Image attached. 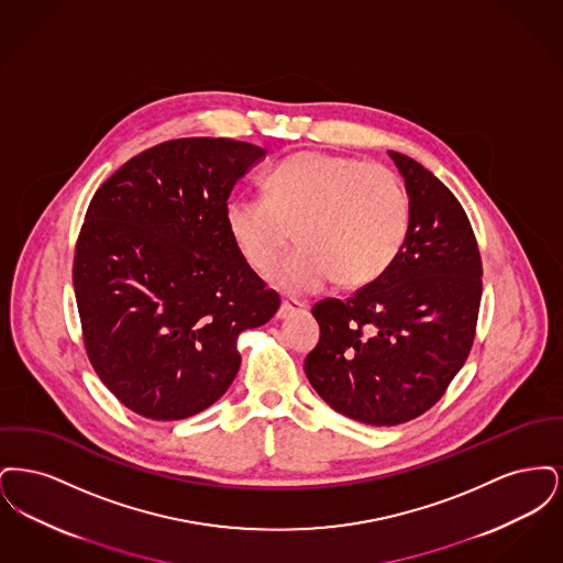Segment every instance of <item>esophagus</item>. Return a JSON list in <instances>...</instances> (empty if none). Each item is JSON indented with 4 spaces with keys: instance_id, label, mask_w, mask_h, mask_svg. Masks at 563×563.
<instances>
[{
    "instance_id": "1",
    "label": "esophagus",
    "mask_w": 563,
    "mask_h": 563,
    "mask_svg": "<svg viewBox=\"0 0 563 563\" xmlns=\"http://www.w3.org/2000/svg\"><path fill=\"white\" fill-rule=\"evenodd\" d=\"M303 308V303L301 301H295V299H285L283 303H280V308H278V319H287L289 314H294V312H299Z\"/></svg>"
}]
</instances>
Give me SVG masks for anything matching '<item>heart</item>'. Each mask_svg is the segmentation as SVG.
<instances>
[{
    "instance_id": "obj_1",
    "label": "heart",
    "mask_w": 563,
    "mask_h": 563,
    "mask_svg": "<svg viewBox=\"0 0 563 563\" xmlns=\"http://www.w3.org/2000/svg\"><path fill=\"white\" fill-rule=\"evenodd\" d=\"M266 198L239 196L228 228L244 262L268 274L294 230L299 249L276 269L289 294H312L331 280L354 289L374 283L401 251L411 202L388 166L324 152H297L264 177Z\"/></svg>"
}]
</instances>
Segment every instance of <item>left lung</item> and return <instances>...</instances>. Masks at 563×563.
Masks as SVG:
<instances>
[{"label":"left lung","instance_id":"1","mask_svg":"<svg viewBox=\"0 0 563 563\" xmlns=\"http://www.w3.org/2000/svg\"><path fill=\"white\" fill-rule=\"evenodd\" d=\"M388 154L411 202L407 239L374 283L314 303L321 340L303 363L324 401L372 427L409 422L445 395L473 349L483 291L457 198L420 162Z\"/></svg>","mask_w":563,"mask_h":563}]
</instances>
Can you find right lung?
I'll return each instance as SVG.
<instances>
[{
  "mask_svg": "<svg viewBox=\"0 0 563 563\" xmlns=\"http://www.w3.org/2000/svg\"><path fill=\"white\" fill-rule=\"evenodd\" d=\"M264 154L234 139L164 141L124 162L88 205L74 253L84 349L143 418L211 407L241 369L239 335L280 306L228 228L230 191Z\"/></svg>",
  "mask_w": 563,
  "mask_h": 563,
  "instance_id": "add662e5",
  "label": "right lung"
}]
</instances>
